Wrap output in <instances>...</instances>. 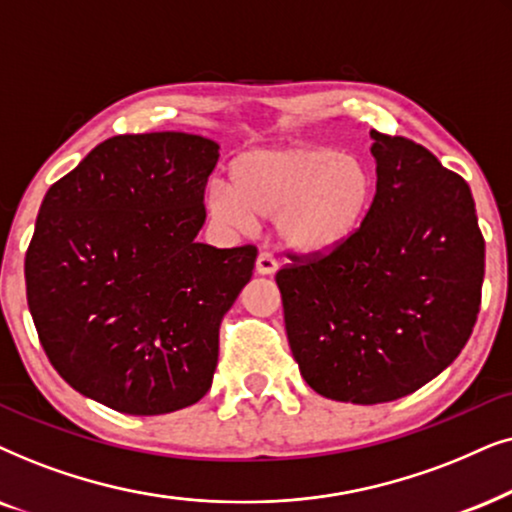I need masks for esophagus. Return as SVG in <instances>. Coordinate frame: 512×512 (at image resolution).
I'll return each mask as SVG.
<instances>
[{"mask_svg": "<svg viewBox=\"0 0 512 512\" xmlns=\"http://www.w3.org/2000/svg\"><path fill=\"white\" fill-rule=\"evenodd\" d=\"M276 269H278V262H276V257L271 255V252H260V255H257V262H255L257 274L271 276Z\"/></svg>", "mask_w": 512, "mask_h": 512, "instance_id": "esophagus-1", "label": "esophagus"}]
</instances>
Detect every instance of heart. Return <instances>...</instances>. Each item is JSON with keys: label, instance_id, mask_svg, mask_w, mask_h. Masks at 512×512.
<instances>
[{"label": "heart", "instance_id": "obj_1", "mask_svg": "<svg viewBox=\"0 0 512 512\" xmlns=\"http://www.w3.org/2000/svg\"><path fill=\"white\" fill-rule=\"evenodd\" d=\"M372 199L374 175L360 156L320 145H285L238 154L227 168V187H210L206 206L227 229L276 215L285 248L318 255L358 234Z\"/></svg>", "mask_w": 512, "mask_h": 512}]
</instances>
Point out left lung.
Returning a JSON list of instances; mask_svg holds the SVG:
<instances>
[{
  "label": "left lung",
  "mask_w": 512,
  "mask_h": 512,
  "mask_svg": "<svg viewBox=\"0 0 512 512\" xmlns=\"http://www.w3.org/2000/svg\"><path fill=\"white\" fill-rule=\"evenodd\" d=\"M377 192L358 234L278 269L285 330L313 391L377 405L410 395L466 346L485 238L468 182L426 147L372 131Z\"/></svg>",
  "instance_id": "obj_1"
}]
</instances>
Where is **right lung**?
<instances>
[{
	"label": "right lung",
	"instance_id": "obj_1",
	"mask_svg": "<svg viewBox=\"0 0 512 512\" xmlns=\"http://www.w3.org/2000/svg\"><path fill=\"white\" fill-rule=\"evenodd\" d=\"M217 159L201 135H114L46 192L27 306L51 365L86 398L152 417L213 384L222 318L257 260L255 245L194 241Z\"/></svg>",
	"mask_w": 512,
	"mask_h": 512
}]
</instances>
